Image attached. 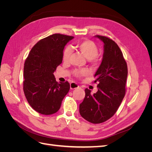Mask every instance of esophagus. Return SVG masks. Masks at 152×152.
Segmentation results:
<instances>
[{"label":"esophagus","instance_id":"1","mask_svg":"<svg viewBox=\"0 0 152 152\" xmlns=\"http://www.w3.org/2000/svg\"><path fill=\"white\" fill-rule=\"evenodd\" d=\"M78 87H79V86L78 85L77 83H75V82H72L70 83V89H75L78 88Z\"/></svg>","mask_w":152,"mask_h":152}]
</instances>
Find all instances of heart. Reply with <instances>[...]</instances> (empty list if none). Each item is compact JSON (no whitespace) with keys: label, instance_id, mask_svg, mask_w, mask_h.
I'll return each mask as SVG.
<instances>
[{"label":"heart","instance_id":"heart-1","mask_svg":"<svg viewBox=\"0 0 152 152\" xmlns=\"http://www.w3.org/2000/svg\"><path fill=\"white\" fill-rule=\"evenodd\" d=\"M75 48L84 55V57L88 59L89 63L96 65L99 61V59L97 56L98 48L96 44L90 40H84L77 42ZM71 49L69 47L65 49L63 53V59L64 61H67L70 58ZM73 75L76 77H81L87 74V71L86 69H75L73 71Z\"/></svg>","mask_w":152,"mask_h":152}]
</instances>
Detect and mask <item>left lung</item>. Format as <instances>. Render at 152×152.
I'll return each instance as SVG.
<instances>
[{"instance_id": "obj_1", "label": "left lung", "mask_w": 152, "mask_h": 152, "mask_svg": "<svg viewBox=\"0 0 152 152\" xmlns=\"http://www.w3.org/2000/svg\"><path fill=\"white\" fill-rule=\"evenodd\" d=\"M95 37L104 43L102 61L94 75L98 91L91 94V90L85 89L79 112L88 122L100 124L116 113L125 96L127 66L121 49L113 40L104 36Z\"/></svg>"}]
</instances>
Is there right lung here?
<instances>
[{
	"mask_svg": "<svg viewBox=\"0 0 152 152\" xmlns=\"http://www.w3.org/2000/svg\"><path fill=\"white\" fill-rule=\"evenodd\" d=\"M73 37L55 34L41 39L32 48L23 70V91L31 107L43 115L60 108L70 90L68 81H56L54 72L62 63L63 49Z\"/></svg>",
	"mask_w": 152,
	"mask_h": 152,
	"instance_id": "obj_1",
	"label": "right lung"
}]
</instances>
